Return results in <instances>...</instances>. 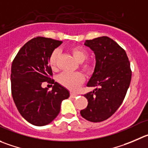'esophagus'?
<instances>
[{"label": "esophagus", "instance_id": "esophagus-1", "mask_svg": "<svg viewBox=\"0 0 148 148\" xmlns=\"http://www.w3.org/2000/svg\"><path fill=\"white\" fill-rule=\"evenodd\" d=\"M77 96H78V94H75V93H73V92L70 93V97L73 98V99L76 97Z\"/></svg>", "mask_w": 148, "mask_h": 148}]
</instances>
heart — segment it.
<instances>
[{"label": "heart", "mask_w": 148, "mask_h": 148, "mask_svg": "<svg viewBox=\"0 0 148 148\" xmlns=\"http://www.w3.org/2000/svg\"><path fill=\"white\" fill-rule=\"evenodd\" d=\"M73 58L78 62L81 63L85 61L88 57V53L85 49L79 46H73L69 49ZM60 55V51L58 49H55L51 54L49 57V64L51 68L53 70L57 69V62ZM83 70L87 73H90L94 70V64L89 62H86L81 65ZM84 81V75L80 73H63L58 77V81L62 86L65 88L75 91L80 87Z\"/></svg>", "instance_id": "b5f03b06"}]
</instances>
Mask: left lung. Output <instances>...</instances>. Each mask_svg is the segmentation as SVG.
<instances>
[{"mask_svg":"<svg viewBox=\"0 0 148 148\" xmlns=\"http://www.w3.org/2000/svg\"><path fill=\"white\" fill-rule=\"evenodd\" d=\"M84 45L94 51L96 60L86 86L96 88L84 95L88 105L81 115L97 123L107 120L121 106L130 85L132 70L126 51L112 39L102 36L86 40Z\"/></svg>","mask_w":148,"mask_h":148,"instance_id":"obj_1","label":"left lung"}]
</instances>
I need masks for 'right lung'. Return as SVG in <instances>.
Returning <instances> with one entry per match:
<instances>
[{"label": "right lung", "mask_w": 148, "mask_h": 148, "mask_svg": "<svg viewBox=\"0 0 148 148\" xmlns=\"http://www.w3.org/2000/svg\"><path fill=\"white\" fill-rule=\"evenodd\" d=\"M60 40L36 37L25 43L12 65V94L16 108L31 124L46 126L60 112L61 103L70 97L68 90L50 78L49 57ZM45 81L54 84L51 91L43 88Z\"/></svg>", "instance_id": "obj_1"}]
</instances>
